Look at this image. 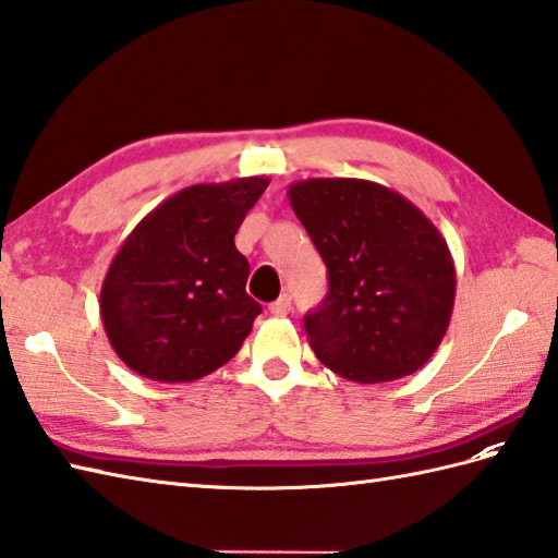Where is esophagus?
Segmentation results:
<instances>
[{
  "instance_id": "esophagus-1",
  "label": "esophagus",
  "mask_w": 558,
  "mask_h": 558,
  "mask_svg": "<svg viewBox=\"0 0 558 558\" xmlns=\"http://www.w3.org/2000/svg\"><path fill=\"white\" fill-rule=\"evenodd\" d=\"M290 308H292V299H290V294H280V296L276 299V302L268 306V311L274 313V316H288Z\"/></svg>"
}]
</instances>
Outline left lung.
<instances>
[{
	"label": "left lung",
	"instance_id": "8db88e82",
	"mask_svg": "<svg viewBox=\"0 0 558 558\" xmlns=\"http://www.w3.org/2000/svg\"><path fill=\"white\" fill-rule=\"evenodd\" d=\"M288 197L330 280L323 304L304 318L318 361L359 384L417 373L446 337L454 306L446 238L408 197L375 181H294Z\"/></svg>",
	"mask_w": 558,
	"mask_h": 558
}]
</instances>
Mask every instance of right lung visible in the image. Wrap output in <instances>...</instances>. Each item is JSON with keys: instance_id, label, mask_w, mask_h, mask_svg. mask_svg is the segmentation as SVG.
Wrapping results in <instances>:
<instances>
[{"instance_id": "add662e5", "label": "right lung", "mask_w": 558, "mask_h": 558, "mask_svg": "<svg viewBox=\"0 0 558 558\" xmlns=\"http://www.w3.org/2000/svg\"><path fill=\"white\" fill-rule=\"evenodd\" d=\"M266 177L195 183L143 217L110 262L101 320L136 375L181 384L226 365L262 306L245 292L250 264L235 233Z\"/></svg>"}]
</instances>
